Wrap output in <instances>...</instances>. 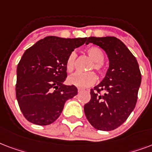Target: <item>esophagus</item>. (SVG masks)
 <instances>
[{"label": "esophagus", "mask_w": 152, "mask_h": 152, "mask_svg": "<svg viewBox=\"0 0 152 152\" xmlns=\"http://www.w3.org/2000/svg\"><path fill=\"white\" fill-rule=\"evenodd\" d=\"M77 91H78V93L82 92V91H83V89H81V88H77Z\"/></svg>", "instance_id": "1"}]
</instances>
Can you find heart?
Instances as JSON below:
<instances>
[{
  "label": "heart",
  "instance_id": "b5f03b06",
  "mask_svg": "<svg viewBox=\"0 0 152 152\" xmlns=\"http://www.w3.org/2000/svg\"><path fill=\"white\" fill-rule=\"evenodd\" d=\"M86 52L91 59L93 63L89 66L88 70H94L98 75H103L104 71L103 60L104 58V55L103 50L98 47L92 46L86 50ZM77 55L75 51H72L66 58V67L68 72H71L75 69V59ZM96 81V75L94 72H77L68 77V82L71 85L80 88L89 86Z\"/></svg>",
  "mask_w": 152,
  "mask_h": 152
}]
</instances>
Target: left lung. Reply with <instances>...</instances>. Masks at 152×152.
I'll use <instances>...</instances> for the list:
<instances>
[{"label":"left lung","instance_id":"left-lung-1","mask_svg":"<svg viewBox=\"0 0 152 152\" xmlns=\"http://www.w3.org/2000/svg\"><path fill=\"white\" fill-rule=\"evenodd\" d=\"M89 43L106 52L109 67L102 82L90 89L91 99L84 105V112L94 128L111 131L121 126L133 111L141 73L135 56L116 37H89L86 44Z\"/></svg>","mask_w":152,"mask_h":152}]
</instances>
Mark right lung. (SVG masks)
I'll return each mask as SVG.
<instances>
[{
  "instance_id": "right-lung-1",
  "label": "right lung",
  "mask_w": 152,
  "mask_h": 152,
  "mask_svg": "<svg viewBox=\"0 0 152 152\" xmlns=\"http://www.w3.org/2000/svg\"><path fill=\"white\" fill-rule=\"evenodd\" d=\"M87 38L48 36L25 50L16 70V96L23 116L38 125L58 118L66 100L77 95L75 86H64L66 62Z\"/></svg>"
}]
</instances>
